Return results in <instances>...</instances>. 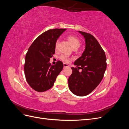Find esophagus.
<instances>
[{
	"label": "esophagus",
	"mask_w": 129,
	"mask_h": 129,
	"mask_svg": "<svg viewBox=\"0 0 129 129\" xmlns=\"http://www.w3.org/2000/svg\"><path fill=\"white\" fill-rule=\"evenodd\" d=\"M63 67L64 68H66V67H69V65L66 64V63H63Z\"/></svg>",
	"instance_id": "1"
}]
</instances>
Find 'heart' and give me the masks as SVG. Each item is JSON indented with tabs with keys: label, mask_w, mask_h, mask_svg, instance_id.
<instances>
[{
	"label": "heart",
	"mask_w": 129,
	"mask_h": 129,
	"mask_svg": "<svg viewBox=\"0 0 129 129\" xmlns=\"http://www.w3.org/2000/svg\"><path fill=\"white\" fill-rule=\"evenodd\" d=\"M68 40L71 43L73 48H79L80 44H81V42L80 40L78 39L76 37L74 36H69L67 37ZM58 44H59V40H57L55 42V50H57L58 47ZM60 58L64 62H69L70 60V58L66 55H62L60 56Z\"/></svg>",
	"instance_id": "b5f03b06"
}]
</instances>
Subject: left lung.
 <instances>
[{
  "mask_svg": "<svg viewBox=\"0 0 129 129\" xmlns=\"http://www.w3.org/2000/svg\"><path fill=\"white\" fill-rule=\"evenodd\" d=\"M85 39V47L81 57L74 62L78 67H72L68 79L69 88L74 95L86 96L91 92L102 81L107 68V58L101 45L91 34L78 31ZM79 68L82 69L80 72Z\"/></svg>",
  "mask_w": 129,
  "mask_h": 129,
  "instance_id": "left-lung-1",
  "label": "left lung"
}]
</instances>
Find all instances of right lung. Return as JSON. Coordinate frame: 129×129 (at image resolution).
Listing matches in <instances>:
<instances>
[{
  "label": "right lung",
  "instance_id": "1",
  "mask_svg": "<svg viewBox=\"0 0 129 129\" xmlns=\"http://www.w3.org/2000/svg\"><path fill=\"white\" fill-rule=\"evenodd\" d=\"M66 29H53L41 34L28 49L24 65L27 83L34 90L44 92L51 88L63 64L58 61L55 65L50 63V58L55 53V42Z\"/></svg>",
  "mask_w": 129,
  "mask_h": 129
}]
</instances>
